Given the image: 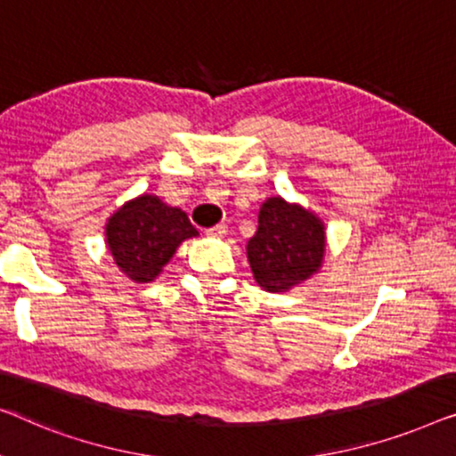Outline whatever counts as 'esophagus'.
Wrapping results in <instances>:
<instances>
[{"label": "esophagus", "mask_w": 456, "mask_h": 456, "mask_svg": "<svg viewBox=\"0 0 456 456\" xmlns=\"http://www.w3.org/2000/svg\"><path fill=\"white\" fill-rule=\"evenodd\" d=\"M225 233H227V225H225V223H219V225L207 229V235H208V237H223Z\"/></svg>", "instance_id": "obj_1"}]
</instances>
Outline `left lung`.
Here are the masks:
<instances>
[{
	"instance_id": "obj_1",
	"label": "left lung",
	"mask_w": 456,
	"mask_h": 456,
	"mask_svg": "<svg viewBox=\"0 0 456 456\" xmlns=\"http://www.w3.org/2000/svg\"><path fill=\"white\" fill-rule=\"evenodd\" d=\"M324 225L283 198H268L258 229L248 241V260L262 289L279 293L310 279L322 265Z\"/></svg>"
}]
</instances>
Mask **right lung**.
I'll list each match as a JSON object with an SVG mask.
<instances>
[{"mask_svg":"<svg viewBox=\"0 0 456 456\" xmlns=\"http://www.w3.org/2000/svg\"><path fill=\"white\" fill-rule=\"evenodd\" d=\"M198 235L182 208L144 194L127 202L107 223V246L115 265L136 283H151L179 243Z\"/></svg>","mask_w":456,"mask_h":456,"instance_id":"1","label":"right lung"}]
</instances>
